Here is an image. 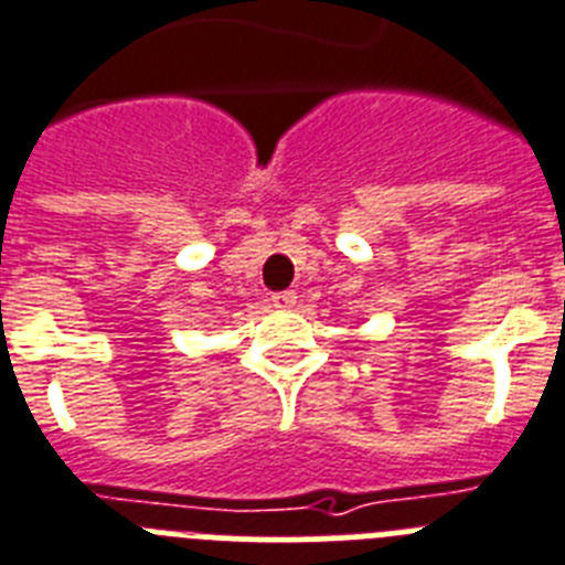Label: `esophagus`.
I'll use <instances>...</instances> for the list:
<instances>
[{"mask_svg": "<svg viewBox=\"0 0 565 565\" xmlns=\"http://www.w3.org/2000/svg\"><path fill=\"white\" fill-rule=\"evenodd\" d=\"M296 292H292V289H284V292H276V296L269 298V301H273V307H278V310H289V307H292V303H296Z\"/></svg>", "mask_w": 565, "mask_h": 565, "instance_id": "34e87169", "label": "esophagus"}]
</instances>
